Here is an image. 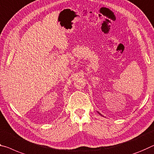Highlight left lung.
Here are the masks:
<instances>
[{
    "label": "left lung",
    "mask_w": 154,
    "mask_h": 154,
    "mask_svg": "<svg viewBox=\"0 0 154 154\" xmlns=\"http://www.w3.org/2000/svg\"><path fill=\"white\" fill-rule=\"evenodd\" d=\"M98 113H99V114H100V113H99V112H98Z\"/></svg>",
    "instance_id": "left-lung-1"
}]
</instances>
